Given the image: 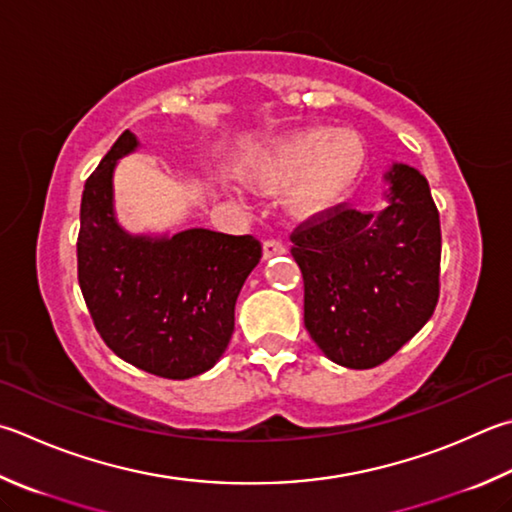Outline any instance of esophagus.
Returning <instances> with one entry per match:
<instances>
[{"instance_id": "1", "label": "esophagus", "mask_w": 512, "mask_h": 512, "mask_svg": "<svg viewBox=\"0 0 512 512\" xmlns=\"http://www.w3.org/2000/svg\"><path fill=\"white\" fill-rule=\"evenodd\" d=\"M286 253V246L282 244L280 239H266L264 241V257L271 259L275 255H284Z\"/></svg>"}]
</instances>
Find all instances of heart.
Listing matches in <instances>:
<instances>
[{
	"mask_svg": "<svg viewBox=\"0 0 512 512\" xmlns=\"http://www.w3.org/2000/svg\"><path fill=\"white\" fill-rule=\"evenodd\" d=\"M367 147L353 129L309 127L282 138L253 165L264 188H293L297 212H322L345 201L356 188Z\"/></svg>",
	"mask_w": 512,
	"mask_h": 512,
	"instance_id": "obj_1",
	"label": "heart"
}]
</instances>
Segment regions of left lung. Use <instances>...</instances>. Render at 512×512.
<instances>
[{
    "label": "left lung",
    "instance_id": "8db88e82",
    "mask_svg": "<svg viewBox=\"0 0 512 512\" xmlns=\"http://www.w3.org/2000/svg\"><path fill=\"white\" fill-rule=\"evenodd\" d=\"M385 208L336 206L291 235L304 280V327L336 365L371 369L394 356L439 302L441 224L425 176L385 172Z\"/></svg>",
    "mask_w": 512,
    "mask_h": 512
}]
</instances>
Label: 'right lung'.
<instances>
[{
	"label": "right lung",
	"mask_w": 512,
	"mask_h": 512,
	"mask_svg": "<svg viewBox=\"0 0 512 512\" xmlns=\"http://www.w3.org/2000/svg\"><path fill=\"white\" fill-rule=\"evenodd\" d=\"M138 150L125 129L89 176L80 203L78 282L105 345L147 374L185 380L217 365L235 304L262 244L190 228L132 235L114 210V170Z\"/></svg>",
	"instance_id": "1"
}]
</instances>
